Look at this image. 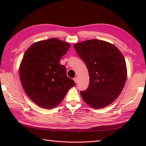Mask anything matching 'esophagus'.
<instances>
[{
  "label": "esophagus",
  "mask_w": 146,
  "mask_h": 146,
  "mask_svg": "<svg viewBox=\"0 0 146 146\" xmlns=\"http://www.w3.org/2000/svg\"><path fill=\"white\" fill-rule=\"evenodd\" d=\"M73 80H74V81H75V82L76 83H78V78H77V77H75V78H73Z\"/></svg>",
  "instance_id": "esophagus-1"
}]
</instances>
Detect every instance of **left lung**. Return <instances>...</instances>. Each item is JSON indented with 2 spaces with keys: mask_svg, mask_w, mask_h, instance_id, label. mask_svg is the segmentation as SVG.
I'll use <instances>...</instances> for the list:
<instances>
[{
  "mask_svg": "<svg viewBox=\"0 0 146 146\" xmlns=\"http://www.w3.org/2000/svg\"><path fill=\"white\" fill-rule=\"evenodd\" d=\"M74 48L88 68V88L80 92L83 100L91 107L102 108L115 100L127 79L124 57L115 46L98 39L86 40Z\"/></svg>",
  "mask_w": 146,
  "mask_h": 146,
  "instance_id": "obj_1",
  "label": "left lung"
}]
</instances>
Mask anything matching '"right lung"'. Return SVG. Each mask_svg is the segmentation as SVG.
<instances>
[{
  "label": "right lung",
  "instance_id": "add662e5",
  "mask_svg": "<svg viewBox=\"0 0 146 146\" xmlns=\"http://www.w3.org/2000/svg\"><path fill=\"white\" fill-rule=\"evenodd\" d=\"M71 45L56 38L35 42L24 53L19 67L23 89L34 103L51 109L63 101L69 89L75 85L60 63Z\"/></svg>",
  "mask_w": 146,
  "mask_h": 146
}]
</instances>
